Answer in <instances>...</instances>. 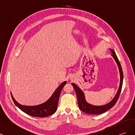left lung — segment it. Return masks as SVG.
<instances>
[{
    "instance_id": "obj_1",
    "label": "left lung",
    "mask_w": 135,
    "mask_h": 135,
    "mask_svg": "<svg viewBox=\"0 0 135 135\" xmlns=\"http://www.w3.org/2000/svg\"><path fill=\"white\" fill-rule=\"evenodd\" d=\"M110 51L112 53V56L113 57L115 61L117 62V64L118 67L119 71H120V87H119V89L118 90V91L116 94V95H115L114 98L113 99V100L111 102L108 103V104L103 105V106H94L92 105H90L86 101L85 98H84V93H83L82 91L81 90L75 83H72V85H73L74 89H75V92H76L78 105H79V109L82 112L90 114H102L103 113L108 111L115 104V103L117 102V100L119 98V96H120V94L121 91V89H122V86H123V70H122L120 62L118 60L115 52L113 51V50L111 49H110Z\"/></svg>"
}]
</instances>
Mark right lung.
I'll return each instance as SVG.
<instances>
[{"instance_id": "add662e5", "label": "right lung", "mask_w": 135, "mask_h": 135, "mask_svg": "<svg viewBox=\"0 0 135 135\" xmlns=\"http://www.w3.org/2000/svg\"><path fill=\"white\" fill-rule=\"evenodd\" d=\"M67 83L66 81L62 82L58 88L55 90L48 101L42 104L37 106H23L18 103L15 101L11 94L12 101L17 107L25 113L33 117H45L52 115L56 112L57 108V104L62 89Z\"/></svg>"}]
</instances>
